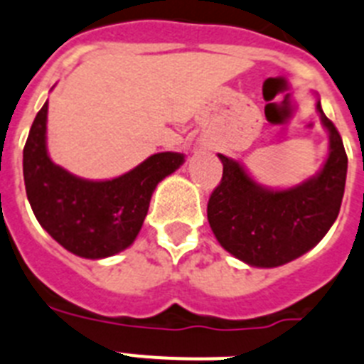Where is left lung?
I'll return each mask as SVG.
<instances>
[{
    "label": "left lung",
    "mask_w": 364,
    "mask_h": 364,
    "mask_svg": "<svg viewBox=\"0 0 364 364\" xmlns=\"http://www.w3.org/2000/svg\"><path fill=\"white\" fill-rule=\"evenodd\" d=\"M317 112L330 134V154L317 176L293 188H265L238 161L218 154L223 176L208 198V223L221 247L245 264L277 267L302 257L339 216L348 157L321 102Z\"/></svg>",
    "instance_id": "8db88e82"
}]
</instances>
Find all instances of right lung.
<instances>
[{
    "mask_svg": "<svg viewBox=\"0 0 364 364\" xmlns=\"http://www.w3.org/2000/svg\"><path fill=\"white\" fill-rule=\"evenodd\" d=\"M46 132L47 102L23 148L25 191L40 225L77 257L99 260L124 251L143 227L157 183L176 172L185 156L161 151L119 178L90 181L50 161Z\"/></svg>",
    "mask_w": 364,
    "mask_h": 364,
    "instance_id": "right-lung-1",
    "label": "right lung"
}]
</instances>
